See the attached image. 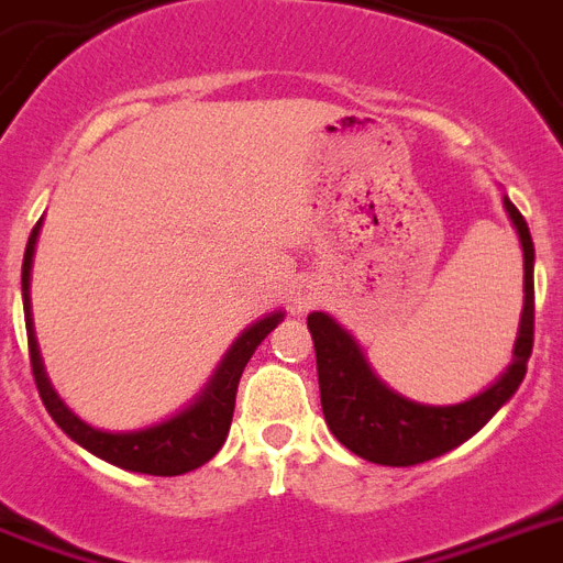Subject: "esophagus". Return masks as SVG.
<instances>
[{
	"mask_svg": "<svg viewBox=\"0 0 563 563\" xmlns=\"http://www.w3.org/2000/svg\"><path fill=\"white\" fill-rule=\"evenodd\" d=\"M319 299H321V287L316 285V282H301V285L296 287L292 305H296V310H299V313H305V310H310V307H313Z\"/></svg>",
	"mask_w": 563,
	"mask_h": 563,
	"instance_id": "34e87169",
	"label": "esophagus"
}]
</instances>
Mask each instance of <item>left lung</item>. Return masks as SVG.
<instances>
[{"label":"left lung","instance_id":"1","mask_svg":"<svg viewBox=\"0 0 563 563\" xmlns=\"http://www.w3.org/2000/svg\"><path fill=\"white\" fill-rule=\"evenodd\" d=\"M504 210L510 216L523 253V310L512 344V362L496 382L478 396L459 405H421L401 396L376 376L362 344L330 313L313 310L307 330L313 335L316 367H319L321 410L330 432L350 453L384 467H412L421 461L450 453L482 430L512 396L527 376L532 353V321H536V290L532 267L536 247L523 216L507 196Z\"/></svg>","mask_w":563,"mask_h":563}]
</instances>
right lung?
<instances>
[{"label":"right lung","mask_w":563,"mask_h":563,"mask_svg":"<svg viewBox=\"0 0 563 563\" xmlns=\"http://www.w3.org/2000/svg\"><path fill=\"white\" fill-rule=\"evenodd\" d=\"M40 230L42 219L33 228L25 247V262H22V305H25V328L27 347H31L33 378H36L42 405L47 407L51 419L76 444L85 446L88 453H93L96 459L108 461L113 467L131 470V473L181 475L201 467V464H208L222 450L224 439H228L230 421H233L235 390H239V378H242L244 367H247L250 355L256 353V347L267 339L271 330H276L278 321H285V313L273 310V313L253 321L247 330H242V335L230 344V350L224 353L219 367L213 369V376L205 384V390L190 405L181 407L179 412H173V416H167V419L156 421L151 427H139V430H102V427H93L85 419H79L62 401L59 393L53 390L51 378L45 373V362H42L40 341H36L31 313V271L36 242H40Z\"/></svg>","instance_id":"right-lung-1"}]
</instances>
